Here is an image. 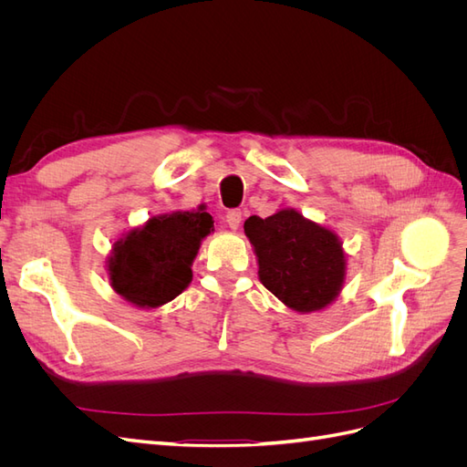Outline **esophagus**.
I'll use <instances>...</instances> for the list:
<instances>
[{"mask_svg":"<svg viewBox=\"0 0 467 467\" xmlns=\"http://www.w3.org/2000/svg\"><path fill=\"white\" fill-rule=\"evenodd\" d=\"M225 223H228L232 230H237L239 223H242V212H239V210H230L228 214H225Z\"/></svg>","mask_w":467,"mask_h":467,"instance_id":"34e87169","label":"esophagus"}]
</instances>
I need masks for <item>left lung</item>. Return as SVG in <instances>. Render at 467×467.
<instances>
[{"label": "left lung", "instance_id": "8db88e82", "mask_svg": "<svg viewBox=\"0 0 467 467\" xmlns=\"http://www.w3.org/2000/svg\"><path fill=\"white\" fill-rule=\"evenodd\" d=\"M255 247L259 278L266 290L296 312L329 306L345 282V253L338 237L292 208L244 223Z\"/></svg>", "mask_w": 467, "mask_h": 467}]
</instances>
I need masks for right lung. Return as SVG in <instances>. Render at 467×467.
Wrapping results in <instances>:
<instances>
[{
  "label": "right lung",
  "mask_w": 467,
  "mask_h": 467,
  "mask_svg": "<svg viewBox=\"0 0 467 467\" xmlns=\"http://www.w3.org/2000/svg\"><path fill=\"white\" fill-rule=\"evenodd\" d=\"M199 210L150 218L142 228L126 234L109 257L110 285L126 302L158 307L189 286L191 265L214 220Z\"/></svg>",
  "instance_id": "right-lung-1"
}]
</instances>
